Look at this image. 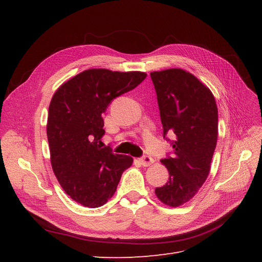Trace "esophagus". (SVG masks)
<instances>
[{"label":"esophagus","instance_id":"obj_1","mask_svg":"<svg viewBox=\"0 0 262 262\" xmlns=\"http://www.w3.org/2000/svg\"><path fill=\"white\" fill-rule=\"evenodd\" d=\"M140 162H141L142 165L145 166V167H147V166L152 165L154 163V160L150 156H143V157L140 158Z\"/></svg>","mask_w":262,"mask_h":262}]
</instances>
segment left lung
I'll use <instances>...</instances> for the list:
<instances>
[{
	"label": "left lung",
	"mask_w": 262,
	"mask_h": 262,
	"mask_svg": "<svg viewBox=\"0 0 262 262\" xmlns=\"http://www.w3.org/2000/svg\"><path fill=\"white\" fill-rule=\"evenodd\" d=\"M160 107L164 139L170 141L172 157L161 161L169 178L155 194L169 207L191 200L207 180L217 142V107L212 92L191 73L168 69L150 73Z\"/></svg>",
	"instance_id": "obj_1"
}]
</instances>
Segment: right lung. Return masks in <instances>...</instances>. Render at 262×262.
Listing matches in <instances>:
<instances>
[{
    "label": "right lung",
    "mask_w": 262,
    "mask_h": 262,
    "mask_svg": "<svg viewBox=\"0 0 262 262\" xmlns=\"http://www.w3.org/2000/svg\"><path fill=\"white\" fill-rule=\"evenodd\" d=\"M144 72L91 69L63 83L50 101L47 137L55 177L84 207L98 208L114 195L132 157L102 147V114L110 101L132 91Z\"/></svg>",
    "instance_id": "obj_1"
}]
</instances>
